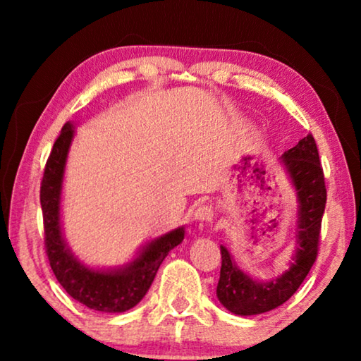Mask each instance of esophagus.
<instances>
[{"label": "esophagus", "instance_id": "esophagus-1", "mask_svg": "<svg viewBox=\"0 0 361 361\" xmlns=\"http://www.w3.org/2000/svg\"><path fill=\"white\" fill-rule=\"evenodd\" d=\"M215 218V210L212 205H199L194 212V219L200 223H210Z\"/></svg>", "mask_w": 361, "mask_h": 361}]
</instances>
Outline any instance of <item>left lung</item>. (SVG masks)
<instances>
[{"label":"left lung","mask_w":361,"mask_h":361,"mask_svg":"<svg viewBox=\"0 0 361 361\" xmlns=\"http://www.w3.org/2000/svg\"><path fill=\"white\" fill-rule=\"evenodd\" d=\"M282 164L298 195L296 250L288 271L258 282L237 267L228 248L221 245V271L216 296L229 312L235 315H258L279 307L295 295L304 282L319 253L322 218L326 204L325 175L314 137L299 140L296 146L282 154Z\"/></svg>","instance_id":"obj_1"}]
</instances>
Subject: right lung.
Listing matches in <instances>:
<instances>
[{"label": "right lung", "instance_id": "add662e5", "mask_svg": "<svg viewBox=\"0 0 361 361\" xmlns=\"http://www.w3.org/2000/svg\"><path fill=\"white\" fill-rule=\"evenodd\" d=\"M73 137L75 129L73 124L66 122L54 143L41 181L39 200L49 264L59 283L73 299L99 312H126L135 307L148 293L159 266L170 250L180 245L185 239V229H173L148 242L140 250L135 259L118 269L100 271L78 261L66 245L60 224L62 183Z\"/></svg>", "mask_w": 361, "mask_h": 361}]
</instances>
